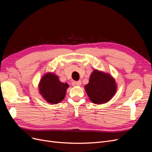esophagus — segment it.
<instances>
[{"instance_id":"1","label":"esophagus","mask_w":152,"mask_h":152,"mask_svg":"<svg viewBox=\"0 0 152 152\" xmlns=\"http://www.w3.org/2000/svg\"><path fill=\"white\" fill-rule=\"evenodd\" d=\"M72 85L73 86H80L81 85V81H73L72 82Z\"/></svg>"}]
</instances>
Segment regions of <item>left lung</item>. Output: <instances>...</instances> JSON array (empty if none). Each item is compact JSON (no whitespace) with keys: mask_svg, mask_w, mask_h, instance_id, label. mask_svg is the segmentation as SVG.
Instances as JSON below:
<instances>
[{"mask_svg":"<svg viewBox=\"0 0 152 152\" xmlns=\"http://www.w3.org/2000/svg\"><path fill=\"white\" fill-rule=\"evenodd\" d=\"M85 91L95 104H103L110 100L117 91L115 79L110 74L94 69L91 75Z\"/></svg>","mask_w":152,"mask_h":152,"instance_id":"obj_1","label":"left lung"}]
</instances>
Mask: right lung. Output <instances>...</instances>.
<instances>
[{
  "instance_id": "1",
  "label": "right lung",
  "mask_w": 152,
  "mask_h": 152,
  "mask_svg": "<svg viewBox=\"0 0 152 152\" xmlns=\"http://www.w3.org/2000/svg\"><path fill=\"white\" fill-rule=\"evenodd\" d=\"M68 87L67 83L60 82L58 77L53 73L44 75L39 83L40 94L52 104H57L65 99Z\"/></svg>"
}]
</instances>
